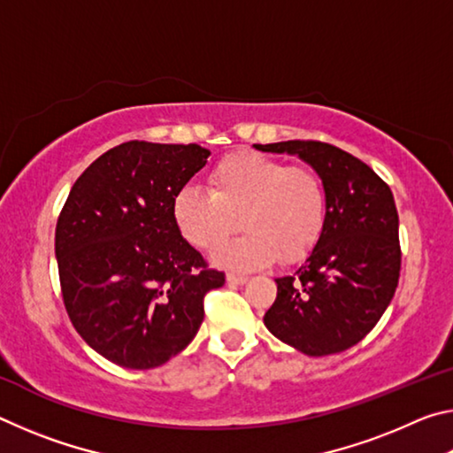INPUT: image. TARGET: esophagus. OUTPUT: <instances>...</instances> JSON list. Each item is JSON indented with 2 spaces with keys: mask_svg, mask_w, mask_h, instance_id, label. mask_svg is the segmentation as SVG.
I'll list each match as a JSON object with an SVG mask.
<instances>
[{
  "mask_svg": "<svg viewBox=\"0 0 453 453\" xmlns=\"http://www.w3.org/2000/svg\"><path fill=\"white\" fill-rule=\"evenodd\" d=\"M248 281V275H240V273H227V283L232 286H243Z\"/></svg>",
  "mask_w": 453,
  "mask_h": 453,
  "instance_id": "34e87169",
  "label": "esophagus"
}]
</instances>
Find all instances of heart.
I'll list each match as a JSON object with an SVG mask.
<instances>
[{
  "label": "heart",
  "mask_w": 453,
  "mask_h": 453,
  "mask_svg": "<svg viewBox=\"0 0 453 453\" xmlns=\"http://www.w3.org/2000/svg\"><path fill=\"white\" fill-rule=\"evenodd\" d=\"M210 191L183 188L173 197V221L197 250H211L237 227L235 240L213 251L232 270H257L278 259L296 264L316 248L327 219L319 175L262 153H232L210 172Z\"/></svg>",
  "instance_id": "heart-1"
}]
</instances>
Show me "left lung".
I'll return each instance as SVG.
<instances>
[{"label":"left lung","mask_w":453,"mask_h":453,"mask_svg":"<svg viewBox=\"0 0 453 453\" xmlns=\"http://www.w3.org/2000/svg\"><path fill=\"white\" fill-rule=\"evenodd\" d=\"M310 164L327 194V219L296 273L275 280L278 297L264 324L305 356H329L372 332L400 280V219L394 194L362 159L324 142L256 145Z\"/></svg>","instance_id":"8db88e82"}]
</instances>
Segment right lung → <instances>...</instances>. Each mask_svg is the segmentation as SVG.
<instances>
[{
	"mask_svg": "<svg viewBox=\"0 0 453 453\" xmlns=\"http://www.w3.org/2000/svg\"><path fill=\"white\" fill-rule=\"evenodd\" d=\"M197 143L126 142L99 156L56 226L61 296L91 349L129 370L178 356L226 283L173 221V197L208 162Z\"/></svg>",
	"mask_w": 453,
	"mask_h": 453,
	"instance_id": "right-lung-1",
	"label": "right lung"
}]
</instances>
